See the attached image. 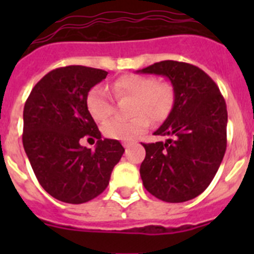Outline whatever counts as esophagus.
Instances as JSON below:
<instances>
[{"label":"esophagus","mask_w":254,"mask_h":254,"mask_svg":"<svg viewBox=\"0 0 254 254\" xmlns=\"http://www.w3.org/2000/svg\"><path fill=\"white\" fill-rule=\"evenodd\" d=\"M129 145H131V142H128V141H125V142H123V147H125L126 150L128 149Z\"/></svg>","instance_id":"obj_1"}]
</instances>
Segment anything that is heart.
<instances>
[{
	"mask_svg": "<svg viewBox=\"0 0 254 254\" xmlns=\"http://www.w3.org/2000/svg\"><path fill=\"white\" fill-rule=\"evenodd\" d=\"M112 91L117 99L132 98L129 120L113 118L103 125L104 136L113 140L131 141L146 131L149 117L154 122L167 120L172 113L176 94L169 82L156 81V78L138 73H127L112 84ZM86 108L96 122H104L113 113L111 95L104 86H94L86 96Z\"/></svg>",
	"mask_w": 254,
	"mask_h": 254,
	"instance_id": "heart-1",
	"label": "heart"
}]
</instances>
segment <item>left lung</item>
<instances>
[{"label": "left lung", "mask_w": 254, "mask_h": 254, "mask_svg": "<svg viewBox=\"0 0 254 254\" xmlns=\"http://www.w3.org/2000/svg\"><path fill=\"white\" fill-rule=\"evenodd\" d=\"M138 72L163 75L176 94L172 113L154 134L165 142L142 143V183L156 198L186 202L214 179L226 150L228 111L224 96L205 71L186 62L161 61Z\"/></svg>", "instance_id": "8db88e82"}]
</instances>
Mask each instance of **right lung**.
<instances>
[{
    "label": "right lung",
    "mask_w": 254,
    "mask_h": 254,
    "mask_svg": "<svg viewBox=\"0 0 254 254\" xmlns=\"http://www.w3.org/2000/svg\"><path fill=\"white\" fill-rule=\"evenodd\" d=\"M107 75L93 67H60L26 99L22 145L40 186L62 202L78 205L104 192L125 152L120 141L102 140L86 108L87 93ZM84 137L98 140L95 150L79 145Z\"/></svg>",
    "instance_id": "right-lung-1"
}]
</instances>
